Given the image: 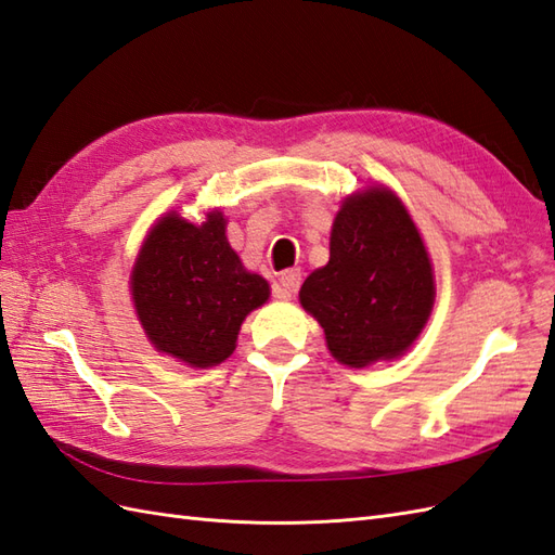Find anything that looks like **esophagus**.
Returning <instances> with one entry per match:
<instances>
[{"label":"esophagus","instance_id":"34e87169","mask_svg":"<svg viewBox=\"0 0 555 555\" xmlns=\"http://www.w3.org/2000/svg\"><path fill=\"white\" fill-rule=\"evenodd\" d=\"M300 281H302V274H300V269H286V272H283L281 276H279V283H276V288H274V295L279 300H291L295 293H298V288H300Z\"/></svg>","mask_w":555,"mask_h":555}]
</instances>
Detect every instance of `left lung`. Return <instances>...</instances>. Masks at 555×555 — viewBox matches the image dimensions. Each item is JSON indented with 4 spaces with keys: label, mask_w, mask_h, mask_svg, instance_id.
<instances>
[{
    "label": "left lung",
    "mask_w": 555,
    "mask_h": 555,
    "mask_svg": "<svg viewBox=\"0 0 555 555\" xmlns=\"http://www.w3.org/2000/svg\"><path fill=\"white\" fill-rule=\"evenodd\" d=\"M433 300V267L402 201L388 189L347 198L333 222L328 264L300 288L331 354L354 369L399 357L418 338Z\"/></svg>",
    "instance_id": "obj_1"
}]
</instances>
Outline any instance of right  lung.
I'll list each match as a JSON object with an SVG mask.
<instances>
[{
  "label": "right lung",
  "mask_w": 555,
  "mask_h": 555,
  "mask_svg": "<svg viewBox=\"0 0 555 555\" xmlns=\"http://www.w3.org/2000/svg\"><path fill=\"white\" fill-rule=\"evenodd\" d=\"M224 227L219 212L201 227L167 215L132 272L134 307L151 343L198 369L224 362L243 319L269 298V283L243 269Z\"/></svg>",
  "instance_id": "obj_1"
}]
</instances>
